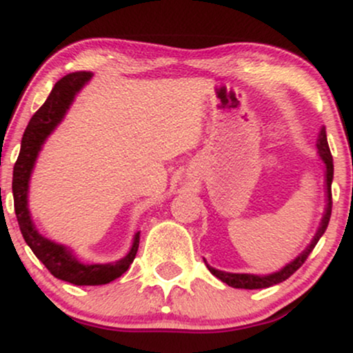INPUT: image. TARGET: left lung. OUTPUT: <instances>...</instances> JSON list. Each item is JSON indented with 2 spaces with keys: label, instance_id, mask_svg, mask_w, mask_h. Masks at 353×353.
<instances>
[{
  "label": "left lung",
  "instance_id": "8db88e82",
  "mask_svg": "<svg viewBox=\"0 0 353 353\" xmlns=\"http://www.w3.org/2000/svg\"><path fill=\"white\" fill-rule=\"evenodd\" d=\"M317 149H319V156L322 159L323 165H325V196H327V204L325 209H323V216L322 221H320L317 232H315L314 239L310 241V244L305 247V250H302L297 257L294 259L292 262H289L287 265H283L281 270L267 275H257V274H232V272H224V270H217L214 267H210L208 262V269L210 270V274L216 275L219 281H222L224 283H228L230 287H236V289H265V287L274 285V283H281L289 279L295 270L301 267L305 259L309 257V254L314 250L315 244L319 242V239L323 236L325 232L327 225H329L330 221V214H332V179H334V159H332V154L329 149V143H327V132L325 128H320L319 137H317Z\"/></svg>",
  "mask_w": 353,
  "mask_h": 353
}]
</instances>
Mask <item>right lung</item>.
<instances>
[{
  "instance_id": "1",
  "label": "right lung",
  "mask_w": 353,
  "mask_h": 353,
  "mask_svg": "<svg viewBox=\"0 0 353 353\" xmlns=\"http://www.w3.org/2000/svg\"><path fill=\"white\" fill-rule=\"evenodd\" d=\"M91 78L92 72L88 71L71 72L54 84L48 99L34 112L28 128L24 129L21 149H19L18 161L13 169L14 212L24 241L56 279L74 283V285H103V283H109L121 277L132 264L137 254V247H139V232H136L131 250L123 259L109 262V264H84L76 257L70 247L41 236L34 228L30 208H28L30 179L39 151L43 149V144L46 143L48 137L52 134V131L64 119L66 112L70 111L78 92L86 86Z\"/></svg>"
}]
</instances>
